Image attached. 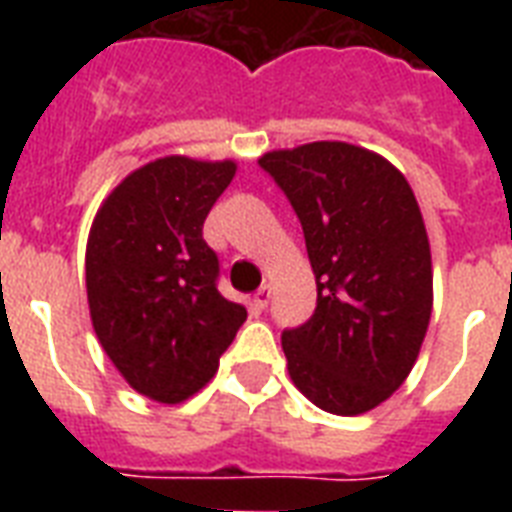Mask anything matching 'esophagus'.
I'll return each mask as SVG.
<instances>
[{"instance_id":"esophagus-1","label":"esophagus","mask_w":512,"mask_h":512,"mask_svg":"<svg viewBox=\"0 0 512 512\" xmlns=\"http://www.w3.org/2000/svg\"><path fill=\"white\" fill-rule=\"evenodd\" d=\"M268 303H271V287L263 284V287L255 292V297H252V305H255L257 311H263V308H268Z\"/></svg>"}]
</instances>
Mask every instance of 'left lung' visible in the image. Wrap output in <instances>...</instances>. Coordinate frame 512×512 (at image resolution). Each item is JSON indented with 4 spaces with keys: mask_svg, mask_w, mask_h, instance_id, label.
I'll use <instances>...</instances> for the list:
<instances>
[{
    "mask_svg": "<svg viewBox=\"0 0 512 512\" xmlns=\"http://www.w3.org/2000/svg\"><path fill=\"white\" fill-rule=\"evenodd\" d=\"M300 217L316 311L284 329L289 377L324 412L380 406L409 377L433 311L420 204L380 154L340 140L260 156Z\"/></svg>",
    "mask_w": 512,
    "mask_h": 512,
    "instance_id": "obj_1",
    "label": "left lung"
}]
</instances>
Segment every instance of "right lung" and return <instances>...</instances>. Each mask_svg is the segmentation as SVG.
Instances as JSON below:
<instances>
[{"label": "right lung", "mask_w": 512, "mask_h": 512, "mask_svg": "<svg viewBox=\"0 0 512 512\" xmlns=\"http://www.w3.org/2000/svg\"><path fill=\"white\" fill-rule=\"evenodd\" d=\"M236 162L164 156L127 175L100 204L87 239L92 329L122 377L159 404L207 385L247 321L217 292V255L201 236Z\"/></svg>", "instance_id": "obj_1"}]
</instances>
